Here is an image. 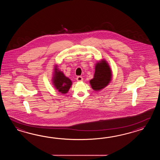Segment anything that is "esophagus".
<instances>
[{"mask_svg":"<svg viewBox=\"0 0 160 160\" xmlns=\"http://www.w3.org/2000/svg\"><path fill=\"white\" fill-rule=\"evenodd\" d=\"M83 78L81 77V76H78V77H77V81H83Z\"/></svg>","mask_w":160,"mask_h":160,"instance_id":"34e87169","label":"esophagus"}]
</instances>
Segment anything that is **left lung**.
Returning <instances> with one entry per match:
<instances>
[{
  "label": "left lung",
  "mask_w": 160,
  "mask_h": 160,
  "mask_svg": "<svg viewBox=\"0 0 160 160\" xmlns=\"http://www.w3.org/2000/svg\"><path fill=\"white\" fill-rule=\"evenodd\" d=\"M111 70L105 61L97 63L94 78L90 81L92 88L96 91L106 87L111 81Z\"/></svg>",
  "instance_id": "8db88e82"
}]
</instances>
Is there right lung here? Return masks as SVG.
I'll return each mask as SVG.
<instances>
[{"label": "right lung", "instance_id": "1", "mask_svg": "<svg viewBox=\"0 0 160 160\" xmlns=\"http://www.w3.org/2000/svg\"><path fill=\"white\" fill-rule=\"evenodd\" d=\"M54 85L58 90L61 93L65 94L68 92V89L72 86V82L70 79L65 77L62 72L59 71L58 68H55L54 75Z\"/></svg>", "mask_w": 160, "mask_h": 160}]
</instances>
